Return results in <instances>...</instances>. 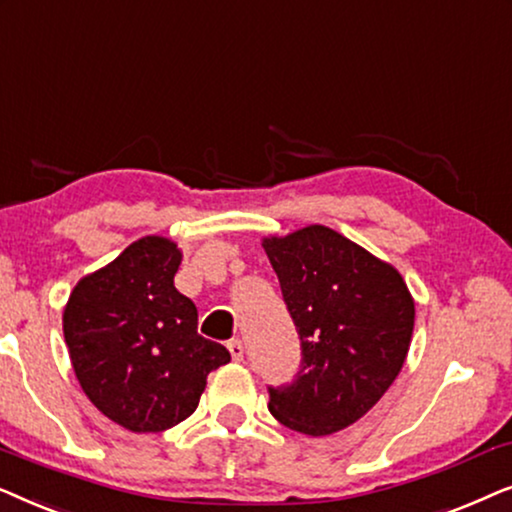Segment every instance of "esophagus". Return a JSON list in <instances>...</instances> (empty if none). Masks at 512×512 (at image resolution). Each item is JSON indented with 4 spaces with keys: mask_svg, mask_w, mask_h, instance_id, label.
Wrapping results in <instances>:
<instances>
[{
    "mask_svg": "<svg viewBox=\"0 0 512 512\" xmlns=\"http://www.w3.org/2000/svg\"><path fill=\"white\" fill-rule=\"evenodd\" d=\"M227 349H229V353H231V358H234L236 363H241V360H243V353H245L241 339H231V342L227 344Z\"/></svg>",
    "mask_w": 512,
    "mask_h": 512,
    "instance_id": "1",
    "label": "esophagus"
}]
</instances>
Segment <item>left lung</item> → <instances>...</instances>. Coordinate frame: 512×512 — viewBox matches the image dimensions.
Returning a JSON list of instances; mask_svg holds the SVG:
<instances>
[{
  "label": "left lung",
  "instance_id": "obj_1",
  "mask_svg": "<svg viewBox=\"0 0 512 512\" xmlns=\"http://www.w3.org/2000/svg\"><path fill=\"white\" fill-rule=\"evenodd\" d=\"M262 245L302 342L295 381L269 386V412L306 435L342 431L403 370L414 299L398 269L323 224Z\"/></svg>",
  "mask_w": 512,
  "mask_h": 512
}]
</instances>
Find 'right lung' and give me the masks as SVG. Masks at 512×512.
Segmentation results:
<instances>
[{
	"instance_id": "right-lung-1",
	"label": "right lung",
	"mask_w": 512,
	"mask_h": 512,
	"mask_svg": "<svg viewBox=\"0 0 512 512\" xmlns=\"http://www.w3.org/2000/svg\"><path fill=\"white\" fill-rule=\"evenodd\" d=\"M182 252L145 236L74 285L65 344L86 398L133 433H159L194 414L208 374L227 365L222 344L201 337L199 313L173 278Z\"/></svg>"
}]
</instances>
